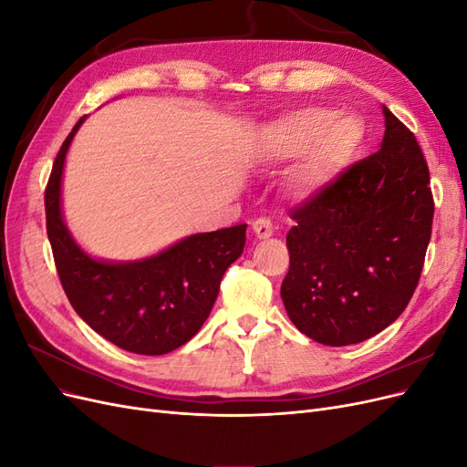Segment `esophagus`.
<instances>
[{"mask_svg":"<svg viewBox=\"0 0 467 467\" xmlns=\"http://www.w3.org/2000/svg\"><path fill=\"white\" fill-rule=\"evenodd\" d=\"M251 228H253V234H255L259 239L271 237V235H273V232H275V228H273V222L268 220V218H257L255 222L251 223Z\"/></svg>","mask_w":467,"mask_h":467,"instance_id":"34e87169","label":"esophagus"}]
</instances>
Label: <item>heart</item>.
Returning <instances> with one entry per match:
<instances>
[{
	"instance_id": "heart-1",
	"label": "heart",
	"mask_w": 467,
	"mask_h": 467,
	"mask_svg": "<svg viewBox=\"0 0 467 467\" xmlns=\"http://www.w3.org/2000/svg\"><path fill=\"white\" fill-rule=\"evenodd\" d=\"M362 138L352 117H335L333 110L307 107L273 120L261 132L265 160L286 161L298 155L288 173V189L309 196L321 191L357 151Z\"/></svg>"
}]
</instances>
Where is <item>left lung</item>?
<instances>
[{"label": "left lung", "instance_id": "left-lung-1", "mask_svg": "<svg viewBox=\"0 0 467 467\" xmlns=\"http://www.w3.org/2000/svg\"><path fill=\"white\" fill-rule=\"evenodd\" d=\"M381 110V148L292 212L280 296L290 321L321 345L362 343L398 319L431 242L427 161L407 126Z\"/></svg>", "mask_w": 467, "mask_h": 467}]
</instances>
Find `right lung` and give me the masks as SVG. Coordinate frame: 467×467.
I'll return each instance as SVG.
<instances>
[{"instance_id":"add662e5","label":"right lung","mask_w":467,"mask_h":467,"mask_svg":"<svg viewBox=\"0 0 467 467\" xmlns=\"http://www.w3.org/2000/svg\"><path fill=\"white\" fill-rule=\"evenodd\" d=\"M88 117L62 144L45 194L56 271L78 316L112 345L136 355H167L199 333L228 266L245 245L247 223L179 239L136 261L97 259L69 234L62 212L66 153Z\"/></svg>"}]
</instances>
